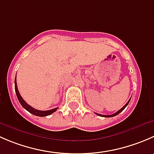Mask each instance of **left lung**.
Segmentation results:
<instances>
[{
	"instance_id": "obj_1",
	"label": "left lung",
	"mask_w": 154,
	"mask_h": 154,
	"mask_svg": "<svg viewBox=\"0 0 154 154\" xmlns=\"http://www.w3.org/2000/svg\"><path fill=\"white\" fill-rule=\"evenodd\" d=\"M131 99V98H130ZM130 100H128V102H127V103H126V104L125 105V106H124L123 107H122V109H119V111L118 112H116V113H114V114H112V115H110V116H104V115H100V114H98V113H96V114L97 115V116H101V117H106V118H110V117H114V116H117V115H119V113L120 112H122V111H123L124 109H125L126 108V106H127V105H128V103H129V102H130Z\"/></svg>"
}]
</instances>
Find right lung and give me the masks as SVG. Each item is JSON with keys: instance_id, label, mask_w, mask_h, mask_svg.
I'll return each mask as SVG.
<instances>
[{"instance_id": "right-lung-1", "label": "right lung", "mask_w": 154, "mask_h": 154, "mask_svg": "<svg viewBox=\"0 0 154 154\" xmlns=\"http://www.w3.org/2000/svg\"><path fill=\"white\" fill-rule=\"evenodd\" d=\"M15 93H16V95L18 99V101L20 102L21 105L27 111H28L29 112H30L31 114L34 115V116H39V117H44V116H50V115L52 114L53 112L57 111V109L58 108H54L52 109H50V110H47V111H41V110H38V109H35L32 108V106H30L29 105L27 104L25 101L24 100V99L22 98V97L21 96L20 94L19 91L18 90V87H17V83H16V77H15Z\"/></svg>"}]
</instances>
